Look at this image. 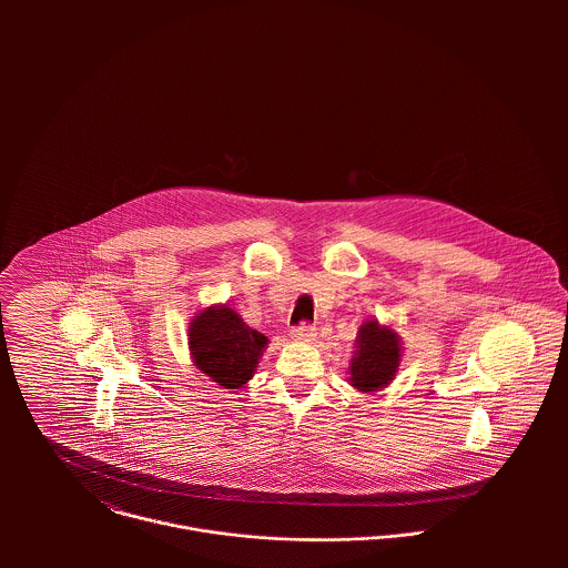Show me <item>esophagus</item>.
Listing matches in <instances>:
<instances>
[{"label":"esophagus","instance_id":"obj_1","mask_svg":"<svg viewBox=\"0 0 568 568\" xmlns=\"http://www.w3.org/2000/svg\"><path fill=\"white\" fill-rule=\"evenodd\" d=\"M291 336H293L295 341H300V343H311V341H315L317 332H315L313 325L300 324L291 329Z\"/></svg>","mask_w":568,"mask_h":568}]
</instances>
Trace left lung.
<instances>
[{"label": "left lung", "mask_w": 568, "mask_h": 568, "mask_svg": "<svg viewBox=\"0 0 568 568\" xmlns=\"http://www.w3.org/2000/svg\"><path fill=\"white\" fill-rule=\"evenodd\" d=\"M356 349L349 361V383L358 392H381L387 387L403 358L400 336L389 325L365 322L356 334Z\"/></svg>", "instance_id": "left-lung-1"}]
</instances>
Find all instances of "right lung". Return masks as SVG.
I'll return each mask as SVG.
<instances>
[{
    "mask_svg": "<svg viewBox=\"0 0 568 568\" xmlns=\"http://www.w3.org/2000/svg\"><path fill=\"white\" fill-rule=\"evenodd\" d=\"M187 345L201 374L223 389H241L253 378L268 338L230 306H210L190 322Z\"/></svg>",
    "mask_w": 568,
    "mask_h": 568,
    "instance_id": "right-lung-1",
    "label": "right lung"
}]
</instances>
